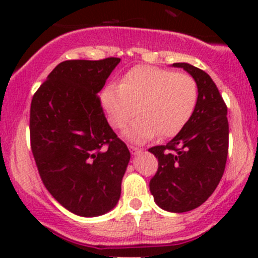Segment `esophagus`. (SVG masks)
<instances>
[{"instance_id": "obj_1", "label": "esophagus", "mask_w": 258, "mask_h": 258, "mask_svg": "<svg viewBox=\"0 0 258 258\" xmlns=\"http://www.w3.org/2000/svg\"><path fill=\"white\" fill-rule=\"evenodd\" d=\"M128 148H130V152H131L132 155H137V153H140L142 151L141 148L135 147V146H128Z\"/></svg>"}]
</instances>
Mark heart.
I'll list each match as a JSON object with an SVG mask.
<instances>
[{
    "label": "heart",
    "mask_w": 258,
    "mask_h": 258,
    "mask_svg": "<svg viewBox=\"0 0 258 258\" xmlns=\"http://www.w3.org/2000/svg\"><path fill=\"white\" fill-rule=\"evenodd\" d=\"M199 87L194 77L167 69L136 66L119 85L106 86L101 103L113 128H122L139 112L124 131L135 142L173 137L186 126L194 113Z\"/></svg>",
    "instance_id": "1"
}]
</instances>
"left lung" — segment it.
<instances>
[{
  "mask_svg": "<svg viewBox=\"0 0 258 258\" xmlns=\"http://www.w3.org/2000/svg\"><path fill=\"white\" fill-rule=\"evenodd\" d=\"M172 66L194 77L199 97L186 126L167 145L148 148L158 160L150 191L161 209L179 213L201 206L220 183L227 161L228 121L227 106L206 72L189 63Z\"/></svg>",
  "mask_w": 258,
  "mask_h": 258,
  "instance_id": "8db88e82",
  "label": "left lung"
}]
</instances>
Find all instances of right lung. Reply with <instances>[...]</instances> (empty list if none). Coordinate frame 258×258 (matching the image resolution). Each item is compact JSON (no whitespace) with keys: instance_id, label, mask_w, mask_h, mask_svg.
Returning a JSON list of instances; mask_svg holds the SVG:
<instances>
[{"instance_id":"add662e5","label":"right lung","mask_w":258,"mask_h":258,"mask_svg":"<svg viewBox=\"0 0 258 258\" xmlns=\"http://www.w3.org/2000/svg\"><path fill=\"white\" fill-rule=\"evenodd\" d=\"M119 61L61 62L31 102V150L40 177L56 201L83 217L116 206L131 157L97 96Z\"/></svg>"}]
</instances>
